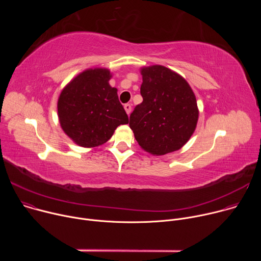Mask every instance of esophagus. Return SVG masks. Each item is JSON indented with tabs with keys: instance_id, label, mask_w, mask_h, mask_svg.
Wrapping results in <instances>:
<instances>
[{
	"instance_id": "esophagus-1",
	"label": "esophagus",
	"mask_w": 261,
	"mask_h": 261,
	"mask_svg": "<svg viewBox=\"0 0 261 261\" xmlns=\"http://www.w3.org/2000/svg\"><path fill=\"white\" fill-rule=\"evenodd\" d=\"M124 108H125V110H126L127 115H130V114H131V109H132V107H131V104H129V103L125 104V105H124Z\"/></svg>"
}]
</instances>
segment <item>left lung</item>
<instances>
[{"instance_id": "1", "label": "left lung", "mask_w": 261, "mask_h": 261, "mask_svg": "<svg viewBox=\"0 0 261 261\" xmlns=\"http://www.w3.org/2000/svg\"><path fill=\"white\" fill-rule=\"evenodd\" d=\"M140 74L143 101L133 110L129 126L143 151L154 156L175 152L196 129L195 94L187 81L164 66L141 67Z\"/></svg>"}]
</instances>
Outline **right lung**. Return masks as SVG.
<instances>
[{"label":"right lung","instance_id":"1","mask_svg":"<svg viewBox=\"0 0 261 261\" xmlns=\"http://www.w3.org/2000/svg\"><path fill=\"white\" fill-rule=\"evenodd\" d=\"M111 77L107 68H89L71 80L59 96L61 128L80 146L101 145L120 125L129 123L118 90L108 83Z\"/></svg>","mask_w":261,"mask_h":261}]
</instances>
